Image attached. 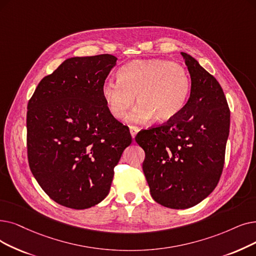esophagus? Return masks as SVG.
Instances as JSON below:
<instances>
[{"label": "esophagus", "mask_w": 256, "mask_h": 256, "mask_svg": "<svg viewBox=\"0 0 256 256\" xmlns=\"http://www.w3.org/2000/svg\"><path fill=\"white\" fill-rule=\"evenodd\" d=\"M130 135H132V138L134 139L135 136L137 135V132H139V128L137 126H130Z\"/></svg>", "instance_id": "obj_1"}]
</instances>
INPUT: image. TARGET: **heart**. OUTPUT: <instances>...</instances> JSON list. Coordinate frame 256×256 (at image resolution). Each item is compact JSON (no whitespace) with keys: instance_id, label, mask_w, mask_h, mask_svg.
<instances>
[{"instance_id":"heart-1","label":"heart","mask_w":256,"mask_h":256,"mask_svg":"<svg viewBox=\"0 0 256 256\" xmlns=\"http://www.w3.org/2000/svg\"><path fill=\"white\" fill-rule=\"evenodd\" d=\"M102 96L116 119L124 118L135 102L139 104L128 115L132 124H142L154 117L168 121L176 116L186 104L190 80L184 66L166 60H140L126 64L118 80H108Z\"/></svg>"}]
</instances>
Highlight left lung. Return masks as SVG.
Instances as JSON below:
<instances>
[{"label":"left lung","mask_w":256,"mask_h":256,"mask_svg":"<svg viewBox=\"0 0 256 256\" xmlns=\"http://www.w3.org/2000/svg\"><path fill=\"white\" fill-rule=\"evenodd\" d=\"M192 78L181 112L141 130L135 140L146 152L142 168L156 202L172 209L198 204L214 192L224 168L230 110L218 82L181 52Z\"/></svg>","instance_id":"1"}]
</instances>
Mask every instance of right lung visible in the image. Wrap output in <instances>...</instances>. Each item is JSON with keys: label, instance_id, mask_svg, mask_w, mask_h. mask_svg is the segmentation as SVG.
Instances as JSON below:
<instances>
[{"label": "right lung", "instance_id": "1", "mask_svg": "<svg viewBox=\"0 0 256 256\" xmlns=\"http://www.w3.org/2000/svg\"><path fill=\"white\" fill-rule=\"evenodd\" d=\"M117 58L66 60L44 77L27 106V156L36 180L58 204L86 209L108 194L132 136L110 113L102 86Z\"/></svg>", "mask_w": 256, "mask_h": 256}]
</instances>
